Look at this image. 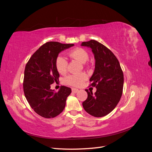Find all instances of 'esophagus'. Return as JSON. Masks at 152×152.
Listing matches in <instances>:
<instances>
[{"label": "esophagus", "mask_w": 152, "mask_h": 152, "mask_svg": "<svg viewBox=\"0 0 152 152\" xmlns=\"http://www.w3.org/2000/svg\"><path fill=\"white\" fill-rule=\"evenodd\" d=\"M72 93H77L78 91H79V89H76V88H72Z\"/></svg>", "instance_id": "1"}]
</instances>
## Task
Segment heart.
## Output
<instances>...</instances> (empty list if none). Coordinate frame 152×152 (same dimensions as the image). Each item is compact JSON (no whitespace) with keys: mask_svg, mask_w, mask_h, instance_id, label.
Masks as SVG:
<instances>
[{"mask_svg":"<svg viewBox=\"0 0 152 152\" xmlns=\"http://www.w3.org/2000/svg\"><path fill=\"white\" fill-rule=\"evenodd\" d=\"M69 56L79 60L81 63H86L89 59V54L86 50L82 48H76L69 53ZM55 65L58 72L59 73H65L67 71L68 61L62 55H58L56 58ZM87 76L85 73H74L67 75L64 78V84L73 87H79L82 85L87 79Z\"/></svg>","mask_w":152,"mask_h":152,"instance_id":"heart-1","label":"heart"}]
</instances>
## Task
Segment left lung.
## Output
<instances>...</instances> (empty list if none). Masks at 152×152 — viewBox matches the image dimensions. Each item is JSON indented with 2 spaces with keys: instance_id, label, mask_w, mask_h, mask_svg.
Returning <instances> with one entry per match:
<instances>
[{
  "instance_id": "left-lung-1",
  "label": "left lung",
  "mask_w": 152,
  "mask_h": 152,
  "mask_svg": "<svg viewBox=\"0 0 152 152\" xmlns=\"http://www.w3.org/2000/svg\"><path fill=\"white\" fill-rule=\"evenodd\" d=\"M81 45L90 48L94 55L95 69L89 80L91 86L96 88L94 94L86 89L88 96L82 106L91 115L102 117L111 112L121 99L123 72L116 56L102 44L91 40Z\"/></svg>"
}]
</instances>
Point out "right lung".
<instances>
[{
	"instance_id": "right-lung-1",
	"label": "right lung",
	"mask_w": 152,
	"mask_h": 152,
	"mask_svg": "<svg viewBox=\"0 0 152 152\" xmlns=\"http://www.w3.org/2000/svg\"><path fill=\"white\" fill-rule=\"evenodd\" d=\"M73 45L58 42H46L36 50L26 63L23 79L25 96L31 108L41 117L54 118L65 107L71 89L61 86L58 92H55L50 89V85L59 80L56 58L62 50Z\"/></svg>"
}]
</instances>
